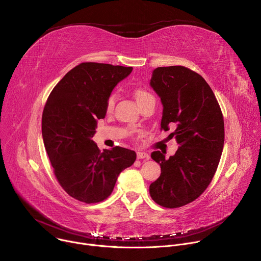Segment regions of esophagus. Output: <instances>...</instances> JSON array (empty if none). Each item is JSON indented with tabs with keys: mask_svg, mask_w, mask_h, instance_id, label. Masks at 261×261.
<instances>
[{
	"mask_svg": "<svg viewBox=\"0 0 261 261\" xmlns=\"http://www.w3.org/2000/svg\"><path fill=\"white\" fill-rule=\"evenodd\" d=\"M137 159L148 160V159H150V156H148V154H146L144 152H137Z\"/></svg>",
	"mask_w": 261,
	"mask_h": 261,
	"instance_id": "obj_1",
	"label": "esophagus"
}]
</instances>
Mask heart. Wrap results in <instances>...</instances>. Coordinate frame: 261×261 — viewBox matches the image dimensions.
Instances as JSON below:
<instances>
[{"label": "heart", "instance_id": "heart-1", "mask_svg": "<svg viewBox=\"0 0 261 261\" xmlns=\"http://www.w3.org/2000/svg\"><path fill=\"white\" fill-rule=\"evenodd\" d=\"M134 97H135V99H136V101H137L139 106L141 104H143L144 102L148 101V100L154 99V97L150 93H148L145 90H142V89H136L134 91ZM115 101H116V96L114 94H111L108 97L107 102H106V111H107V113H109V111L113 110V108L115 106Z\"/></svg>", "mask_w": 261, "mask_h": 261}]
</instances>
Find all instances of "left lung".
Segmentation results:
<instances>
[{
    "label": "left lung",
    "mask_w": 261,
    "mask_h": 261,
    "mask_svg": "<svg viewBox=\"0 0 261 261\" xmlns=\"http://www.w3.org/2000/svg\"><path fill=\"white\" fill-rule=\"evenodd\" d=\"M150 86L163 105L161 128L180 145L168 159L151 154L160 176L150 185L155 202L174 208L199 197L210 185L224 146V121L218 101L202 76L182 67H158Z\"/></svg>",
    "instance_id": "8db88e82"
}]
</instances>
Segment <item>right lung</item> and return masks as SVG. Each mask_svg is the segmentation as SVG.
I'll list each match as a JSON object with an SVG mask.
<instances>
[{"label": "right lung", "instance_id": "1", "mask_svg": "<svg viewBox=\"0 0 261 261\" xmlns=\"http://www.w3.org/2000/svg\"><path fill=\"white\" fill-rule=\"evenodd\" d=\"M132 67L82 63L70 70L50 93L42 115V137L63 189L86 203L113 192L119 174L136 160V153L116 146L103 150L92 139L106 102Z\"/></svg>", "mask_w": 261, "mask_h": 261}]
</instances>
